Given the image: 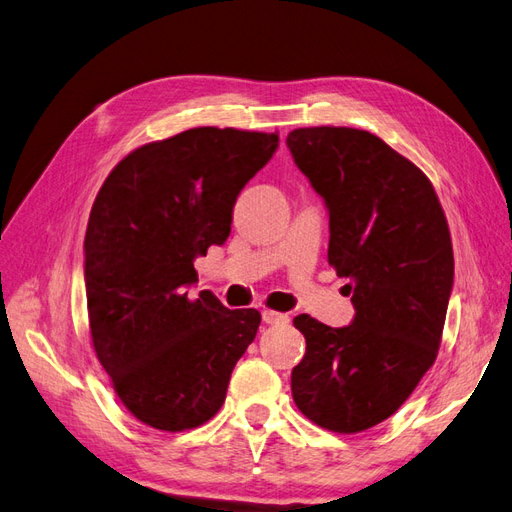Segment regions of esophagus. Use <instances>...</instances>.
<instances>
[{"mask_svg":"<svg viewBox=\"0 0 512 512\" xmlns=\"http://www.w3.org/2000/svg\"><path fill=\"white\" fill-rule=\"evenodd\" d=\"M262 320H265L267 324H288L290 322L288 314L275 312V309H265V312H262Z\"/></svg>","mask_w":512,"mask_h":512,"instance_id":"1","label":"esophagus"}]
</instances>
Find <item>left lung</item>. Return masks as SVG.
<instances>
[{
  "label": "left lung",
  "instance_id": "8db88e82",
  "mask_svg": "<svg viewBox=\"0 0 512 512\" xmlns=\"http://www.w3.org/2000/svg\"><path fill=\"white\" fill-rule=\"evenodd\" d=\"M329 207V265L356 309L333 329L301 314L305 356L292 399L322 429L359 433L386 421L438 356L453 288V243L427 175L356 128H297L286 138Z\"/></svg>",
  "mask_w": 512,
  "mask_h": 512
}]
</instances>
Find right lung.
Segmentation results:
<instances>
[{
  "label": "right lung",
  "instance_id": "1",
  "mask_svg": "<svg viewBox=\"0 0 512 512\" xmlns=\"http://www.w3.org/2000/svg\"><path fill=\"white\" fill-rule=\"evenodd\" d=\"M277 134L192 128L136 147L106 177L85 232L89 333L126 410L160 431L205 425L254 342L258 309L196 299L194 260L230 235L243 185Z\"/></svg>",
  "mask_w": 512,
  "mask_h": 512
}]
</instances>
